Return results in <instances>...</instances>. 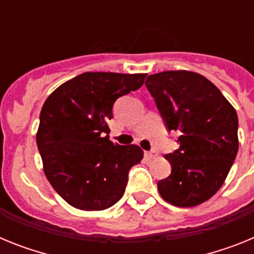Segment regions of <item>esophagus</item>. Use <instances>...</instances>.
<instances>
[{
  "label": "esophagus",
  "mask_w": 254,
  "mask_h": 254,
  "mask_svg": "<svg viewBox=\"0 0 254 254\" xmlns=\"http://www.w3.org/2000/svg\"><path fill=\"white\" fill-rule=\"evenodd\" d=\"M145 156H146L147 159H155V158H156V152H155V151H146V152H145Z\"/></svg>",
  "instance_id": "1"
}]
</instances>
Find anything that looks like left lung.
Returning <instances> with one entry per match:
<instances>
[{
  "label": "left lung",
  "mask_w": 254,
  "mask_h": 254,
  "mask_svg": "<svg viewBox=\"0 0 254 254\" xmlns=\"http://www.w3.org/2000/svg\"><path fill=\"white\" fill-rule=\"evenodd\" d=\"M168 131L179 133V149L165 155L172 173L158 182L170 205L193 207L216 193L238 152V116L205 76L165 71L146 78Z\"/></svg>",
  "instance_id": "1"
}]
</instances>
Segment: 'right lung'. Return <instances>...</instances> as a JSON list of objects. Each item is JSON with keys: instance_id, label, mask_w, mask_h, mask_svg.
<instances>
[{"instance_id": "right-lung-1", "label": "right lung", "mask_w": 254, "mask_h": 254, "mask_svg": "<svg viewBox=\"0 0 254 254\" xmlns=\"http://www.w3.org/2000/svg\"><path fill=\"white\" fill-rule=\"evenodd\" d=\"M146 73L85 72L57 87L40 112L37 145L47 179L62 198L100 211L122 198L128 172L140 163L137 145L109 140L108 122L120 96L142 86Z\"/></svg>"}]
</instances>
